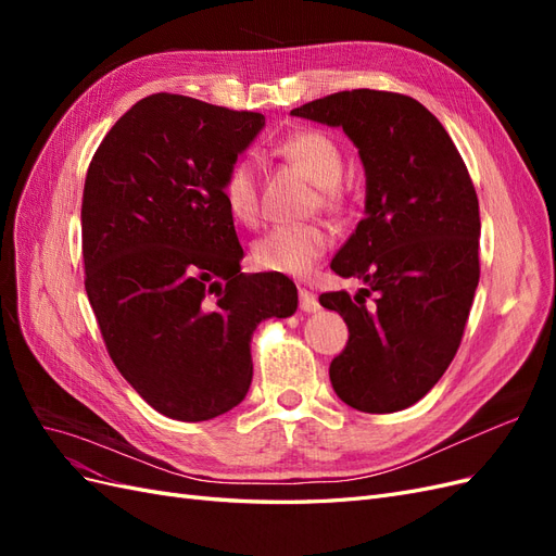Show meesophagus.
<instances>
[{
  "label": "esophagus",
  "instance_id": "34e87169",
  "mask_svg": "<svg viewBox=\"0 0 556 556\" xmlns=\"http://www.w3.org/2000/svg\"><path fill=\"white\" fill-rule=\"evenodd\" d=\"M299 308L304 313H315L319 308V301L311 290L299 288Z\"/></svg>",
  "mask_w": 556,
  "mask_h": 556
}]
</instances>
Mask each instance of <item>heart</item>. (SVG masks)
<instances>
[{"instance_id":"1","label":"heart","mask_w":556,"mask_h":556,"mask_svg":"<svg viewBox=\"0 0 556 556\" xmlns=\"http://www.w3.org/2000/svg\"><path fill=\"white\" fill-rule=\"evenodd\" d=\"M280 153L292 162L311 182L317 185L319 204L341 211L345 206V190L341 176L345 169L343 150L323 129H299L280 143ZM223 197L229 213L243 225L260 220V176L257 162L250 155L233 162L223 180ZM333 243V231L325 223L278 225L268 229L252 248V262L268 274L308 276L315 264L325 257Z\"/></svg>"}]
</instances>
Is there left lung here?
<instances>
[{
	"instance_id": "1",
	"label": "left lung",
	"mask_w": 556,
	"mask_h": 556,
	"mask_svg": "<svg viewBox=\"0 0 556 556\" xmlns=\"http://www.w3.org/2000/svg\"><path fill=\"white\" fill-rule=\"evenodd\" d=\"M292 115L343 127L366 172V215L331 268L364 288L319 294L341 313L348 345L333 392L362 413L413 406L454 359L480 280V211L450 134L413 97L345 90Z\"/></svg>"
}]
</instances>
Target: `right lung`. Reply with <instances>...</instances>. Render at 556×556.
<instances>
[{"label": "right lung", "instance_id": "right-lung-1", "mask_svg": "<svg viewBox=\"0 0 556 556\" xmlns=\"http://www.w3.org/2000/svg\"><path fill=\"white\" fill-rule=\"evenodd\" d=\"M264 127L157 92L99 143L83 190L86 292L117 371L157 413L204 422L245 399L252 331L290 317L282 274H243L223 180Z\"/></svg>", "mask_w": 556, "mask_h": 556}]
</instances>
